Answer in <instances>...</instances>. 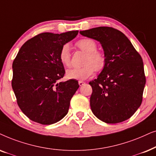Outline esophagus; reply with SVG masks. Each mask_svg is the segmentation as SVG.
<instances>
[{
	"mask_svg": "<svg viewBox=\"0 0 156 156\" xmlns=\"http://www.w3.org/2000/svg\"><path fill=\"white\" fill-rule=\"evenodd\" d=\"M78 84H79L80 86H82L83 85L85 84V82L83 81V80H79V81H78Z\"/></svg>",
	"mask_w": 156,
	"mask_h": 156,
	"instance_id": "esophagus-1",
	"label": "esophagus"
}]
</instances>
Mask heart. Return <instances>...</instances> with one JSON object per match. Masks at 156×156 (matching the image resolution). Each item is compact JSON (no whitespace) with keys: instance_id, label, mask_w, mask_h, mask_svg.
<instances>
[{"instance_id":"heart-1","label":"heart","mask_w":156,"mask_h":156,"mask_svg":"<svg viewBox=\"0 0 156 156\" xmlns=\"http://www.w3.org/2000/svg\"><path fill=\"white\" fill-rule=\"evenodd\" d=\"M76 45L86 53L83 65L81 67L68 70L66 76L68 78L76 80H86L95 70L101 72L106 66V57L103 52L98 51L97 43L93 39L86 38L80 39L76 43ZM59 59L65 66L70 67L71 65V55L69 46L67 44L62 46L59 53Z\"/></svg>"}]
</instances>
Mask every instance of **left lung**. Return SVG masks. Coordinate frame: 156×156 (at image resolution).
Segmentation results:
<instances>
[{"instance_id": "left-lung-1", "label": "left lung", "mask_w": 156, "mask_h": 156, "mask_svg": "<svg viewBox=\"0 0 156 156\" xmlns=\"http://www.w3.org/2000/svg\"><path fill=\"white\" fill-rule=\"evenodd\" d=\"M80 33L99 41L106 57L104 69L89 83L93 89L92 112L107 123L128 119L141 105L146 85L140 55L121 31L112 27H98Z\"/></svg>"}]
</instances>
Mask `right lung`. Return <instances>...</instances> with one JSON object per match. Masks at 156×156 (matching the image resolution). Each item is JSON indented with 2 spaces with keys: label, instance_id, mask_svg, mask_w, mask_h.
<instances>
[{
  "label": "right lung",
  "instance_id": "right-lung-1",
  "mask_svg": "<svg viewBox=\"0 0 156 156\" xmlns=\"http://www.w3.org/2000/svg\"><path fill=\"white\" fill-rule=\"evenodd\" d=\"M78 33H41L27 41L14 59L12 88L18 105L33 121L51 125L67 114L79 85L73 79L58 82L66 73L59 53Z\"/></svg>",
  "mask_w": 156,
  "mask_h": 156
}]
</instances>
